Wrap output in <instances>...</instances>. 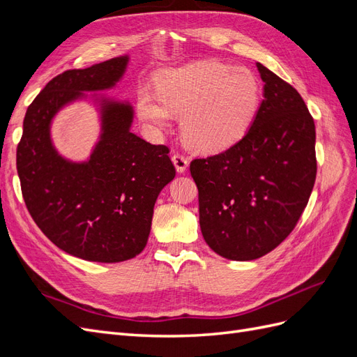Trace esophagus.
I'll return each instance as SVG.
<instances>
[{"label":"esophagus","mask_w":357,"mask_h":357,"mask_svg":"<svg viewBox=\"0 0 357 357\" xmlns=\"http://www.w3.org/2000/svg\"><path fill=\"white\" fill-rule=\"evenodd\" d=\"M172 162H174V165H176V169L178 171V172H183V171H186V168H188V164H189V160H188V158L185 156V155H181V153H174L172 155Z\"/></svg>","instance_id":"obj_1"}]
</instances>
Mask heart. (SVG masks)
Masks as SVG:
<instances>
[{"instance_id": "obj_1", "label": "heart", "mask_w": 357, "mask_h": 357, "mask_svg": "<svg viewBox=\"0 0 357 357\" xmlns=\"http://www.w3.org/2000/svg\"><path fill=\"white\" fill-rule=\"evenodd\" d=\"M261 104V83L244 67L201 61L171 70L158 80V95L143 89L138 113L153 126L181 116L185 142L199 152H219L235 144L252 126Z\"/></svg>"}]
</instances>
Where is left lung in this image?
<instances>
[{"mask_svg":"<svg viewBox=\"0 0 357 357\" xmlns=\"http://www.w3.org/2000/svg\"><path fill=\"white\" fill-rule=\"evenodd\" d=\"M257 70L264 100L247 134L190 162L204 240L232 261L262 257L287 238L317 174L316 126L304 100L262 63Z\"/></svg>","mask_w":357,"mask_h":357,"instance_id":"8db88e82","label":"left lung"}]
</instances>
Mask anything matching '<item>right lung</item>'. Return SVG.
Here are the masks:
<instances>
[{"label":"right lung","instance_id":"add662e5","mask_svg":"<svg viewBox=\"0 0 357 357\" xmlns=\"http://www.w3.org/2000/svg\"><path fill=\"white\" fill-rule=\"evenodd\" d=\"M121 56L53 77L28 107L16 167L26 208L61 250L92 262H122L142 253L159 192L176 168L164 144L129 131V104L102 102V135L91 159L73 164L53 149L52 117L83 91H102L122 77Z\"/></svg>","mask_w":357,"mask_h":357}]
</instances>
